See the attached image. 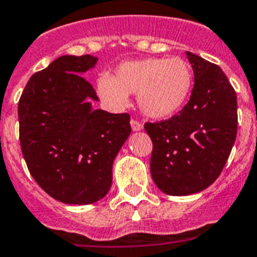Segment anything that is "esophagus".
Instances as JSON below:
<instances>
[{
    "label": "esophagus",
    "mask_w": 257,
    "mask_h": 257,
    "mask_svg": "<svg viewBox=\"0 0 257 257\" xmlns=\"http://www.w3.org/2000/svg\"><path fill=\"white\" fill-rule=\"evenodd\" d=\"M131 127H133L134 131H140L143 130V123H140V122L136 121V119H131Z\"/></svg>",
    "instance_id": "34e87169"
}]
</instances>
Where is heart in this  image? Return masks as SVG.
Masks as SVG:
<instances>
[{"label":"heart","instance_id":"heart-1","mask_svg":"<svg viewBox=\"0 0 257 257\" xmlns=\"http://www.w3.org/2000/svg\"><path fill=\"white\" fill-rule=\"evenodd\" d=\"M193 87V70L181 58H148L123 61L114 76L97 79V94L113 108L128 104V94L138 95L144 114L162 119L178 113L187 103Z\"/></svg>","mask_w":257,"mask_h":257}]
</instances>
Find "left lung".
<instances>
[{
  "label": "left lung",
  "mask_w": 257,
  "mask_h": 257,
  "mask_svg": "<svg viewBox=\"0 0 257 257\" xmlns=\"http://www.w3.org/2000/svg\"><path fill=\"white\" fill-rule=\"evenodd\" d=\"M194 86L187 105L160 122H147L153 152L151 174L170 196H188L219 178L237 136V95L221 68L187 51Z\"/></svg>",
  "instance_id": "1"
}]
</instances>
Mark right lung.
Returning a JSON list of instances; mask_svg holds the SVG:
<instances>
[{"label": "right lung", "instance_id": "1", "mask_svg": "<svg viewBox=\"0 0 257 257\" xmlns=\"http://www.w3.org/2000/svg\"><path fill=\"white\" fill-rule=\"evenodd\" d=\"M92 55H64L27 83L19 105L23 157L37 184L68 205H90L112 185V166L131 133L130 114L92 109L99 100L81 74Z\"/></svg>", "mask_w": 257, "mask_h": 257}]
</instances>
